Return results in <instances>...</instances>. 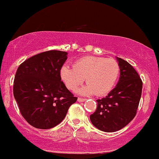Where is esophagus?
<instances>
[{
    "instance_id": "obj_1",
    "label": "esophagus",
    "mask_w": 159,
    "mask_h": 159,
    "mask_svg": "<svg viewBox=\"0 0 159 159\" xmlns=\"http://www.w3.org/2000/svg\"><path fill=\"white\" fill-rule=\"evenodd\" d=\"M85 100H86V99L81 98V97H78V102H84Z\"/></svg>"
}]
</instances>
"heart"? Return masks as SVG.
Masks as SVG:
<instances>
[{"mask_svg": "<svg viewBox=\"0 0 159 159\" xmlns=\"http://www.w3.org/2000/svg\"><path fill=\"white\" fill-rule=\"evenodd\" d=\"M119 73L120 66L116 60L93 56L79 59L73 67L62 66L60 71L61 77L69 90H76L85 78L88 85L78 92L84 95L95 93L97 96L109 93L116 84Z\"/></svg>", "mask_w": 159, "mask_h": 159, "instance_id": "b5f03b06", "label": "heart"}]
</instances>
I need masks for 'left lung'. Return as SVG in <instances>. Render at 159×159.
Instances as JSON below:
<instances>
[{
  "instance_id": "obj_1",
  "label": "left lung",
  "mask_w": 159,
  "mask_h": 159,
  "mask_svg": "<svg viewBox=\"0 0 159 159\" xmlns=\"http://www.w3.org/2000/svg\"><path fill=\"white\" fill-rule=\"evenodd\" d=\"M117 60L119 81L106 97L97 99V109L90 116L94 126L105 132L121 130L134 119L142 94L143 81L137 71L127 61Z\"/></svg>"
}]
</instances>
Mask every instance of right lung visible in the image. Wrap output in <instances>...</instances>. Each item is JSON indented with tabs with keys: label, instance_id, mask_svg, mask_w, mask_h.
Returning <instances> with one entry per match:
<instances>
[{
	"label": "right lung",
	"instance_id": "add662e5",
	"mask_svg": "<svg viewBox=\"0 0 159 159\" xmlns=\"http://www.w3.org/2000/svg\"><path fill=\"white\" fill-rule=\"evenodd\" d=\"M67 53L48 50L30 57L17 69L13 96L22 117L38 129H50L65 118L78 97L61 81Z\"/></svg>",
	"mask_w": 159,
	"mask_h": 159
}]
</instances>
